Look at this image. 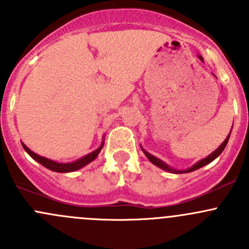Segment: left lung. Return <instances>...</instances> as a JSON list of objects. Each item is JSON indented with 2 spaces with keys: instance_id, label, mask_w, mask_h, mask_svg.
I'll return each instance as SVG.
<instances>
[{
  "instance_id": "left-lung-1",
  "label": "left lung",
  "mask_w": 249,
  "mask_h": 249,
  "mask_svg": "<svg viewBox=\"0 0 249 249\" xmlns=\"http://www.w3.org/2000/svg\"><path fill=\"white\" fill-rule=\"evenodd\" d=\"M231 130H232V127H231ZM231 130H230L229 135H228V136H227V139L224 140V142H223L222 144H220L219 147H218L217 149L214 150V152H212V153H211V154L208 155V157H206L205 159H201V160H199V161H197L196 164H194V165H193L192 167H189V169H187V170H177V169H173V167L170 166V165H167L166 162H164V161H162V160H160L159 158L154 157V155H152V154H150V153H148L147 150H144V149H143L142 147H141V149H142V152L144 153V155H145V157L148 158V160H149V161L152 162V164H154L155 166L160 167V169H162V170H164V171L171 172V173H177V175H178V173H188V172L195 171V170H197V169H200V167L205 166V165L210 164V162H212L213 160L215 159V158H218V157H219V155L222 154V152H223V150H224V148L227 147V144H228V141H229V139H230V135H231Z\"/></svg>"
}]
</instances>
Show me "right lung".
Segmentation results:
<instances>
[{"mask_svg":"<svg viewBox=\"0 0 249 249\" xmlns=\"http://www.w3.org/2000/svg\"><path fill=\"white\" fill-rule=\"evenodd\" d=\"M104 143H105V140L102 141V143H101V144H100V147L97 148V149H95L94 152L89 153V154L84 155V157H82V158H80V159L74 160V161H72V162H57V161H54V160L48 159V158L41 157V155H38V154H36V153H34L31 149H30V148H27L26 145H25L22 142H21V144H22V148H24V149H25V152H26L27 154H29L30 157L32 158V159H35L37 162H39V164H41V165H43V166L47 167L48 170H50V171H54V172L67 173V172L77 171V170H79V169H82V167L87 166V165L90 164V162H91L92 160L96 159L97 155H99V153L101 152L102 147H104Z\"/></svg>","mask_w":249,"mask_h":249,"instance_id":"right-lung-1","label":"right lung"}]
</instances>
